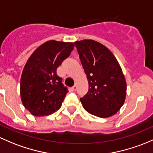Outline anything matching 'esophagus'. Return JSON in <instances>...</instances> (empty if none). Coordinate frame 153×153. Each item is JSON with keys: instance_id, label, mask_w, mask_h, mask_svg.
Masks as SVG:
<instances>
[{"instance_id": "obj_1", "label": "esophagus", "mask_w": 153, "mask_h": 153, "mask_svg": "<svg viewBox=\"0 0 153 153\" xmlns=\"http://www.w3.org/2000/svg\"><path fill=\"white\" fill-rule=\"evenodd\" d=\"M76 87H77L76 85H74L73 87H72V90L75 91H76Z\"/></svg>"}]
</instances>
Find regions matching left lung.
Listing matches in <instances>:
<instances>
[{
  "label": "left lung",
  "instance_id": "8db88e82",
  "mask_svg": "<svg viewBox=\"0 0 153 153\" xmlns=\"http://www.w3.org/2000/svg\"><path fill=\"white\" fill-rule=\"evenodd\" d=\"M74 44L89 85L87 94L80 98L83 108L100 118L116 114L123 105L127 91L117 59L108 48L93 40Z\"/></svg>",
  "mask_w": 153,
  "mask_h": 153
}]
</instances>
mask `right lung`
Listing matches in <instances>:
<instances>
[{"label":"right lung","mask_w":153,"mask_h":153,"mask_svg":"<svg viewBox=\"0 0 153 153\" xmlns=\"http://www.w3.org/2000/svg\"><path fill=\"white\" fill-rule=\"evenodd\" d=\"M74 47L72 42L49 40L39 46L26 62L20 79V97L33 116H48L61 108L68 90L56 74V68Z\"/></svg>","instance_id":"right-lung-1"}]
</instances>
